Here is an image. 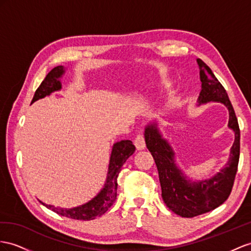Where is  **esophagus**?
I'll return each mask as SVG.
<instances>
[{
	"label": "esophagus",
	"mask_w": 251,
	"mask_h": 251,
	"mask_svg": "<svg viewBox=\"0 0 251 251\" xmlns=\"http://www.w3.org/2000/svg\"><path fill=\"white\" fill-rule=\"evenodd\" d=\"M134 146L137 147V150L142 151L145 149V139L142 133H139L134 139Z\"/></svg>",
	"instance_id": "1"
}]
</instances>
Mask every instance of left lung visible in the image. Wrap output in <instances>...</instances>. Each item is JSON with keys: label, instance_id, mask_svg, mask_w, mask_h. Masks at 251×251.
I'll use <instances>...</instances> for the list:
<instances>
[{"label": "left lung", "instance_id": "1", "mask_svg": "<svg viewBox=\"0 0 251 251\" xmlns=\"http://www.w3.org/2000/svg\"><path fill=\"white\" fill-rule=\"evenodd\" d=\"M197 63L201 81L198 104L217 101L226 106L229 110L228 126L235 134L225 168L210 179L192 181L177 166L175 151L168 141L162 138L158 124L153 122L147 125L144 133L146 146L158 169L163 201L170 210L182 217H194L207 213L227 201L233 187L240 159V127L226 90L207 64L199 58Z\"/></svg>", "mask_w": 251, "mask_h": 251}]
</instances>
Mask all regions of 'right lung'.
I'll list each match as a JSON object with an SVG mask.
<instances>
[{
	"label": "right lung",
	"mask_w": 251,
	"mask_h": 251,
	"mask_svg": "<svg viewBox=\"0 0 251 251\" xmlns=\"http://www.w3.org/2000/svg\"><path fill=\"white\" fill-rule=\"evenodd\" d=\"M63 73L64 68L62 66L56 67L50 71L46 78H44V80L41 82L39 88L36 90L31 102L46 98L47 95H50L52 92L60 90L61 82L59 78L63 75ZM134 151H136V147H134L130 140H122L113 145L104 188L100 190L98 195L87 203L72 209H63L56 208L54 205L47 204L42 201L40 202L44 207L54 211L55 213L69 218H73V220L91 221L102 215L111 207L115 201V199H117L118 176L120 174L122 166L126 162V160L132 155Z\"/></svg>",
	"instance_id": "1"
}]
</instances>
